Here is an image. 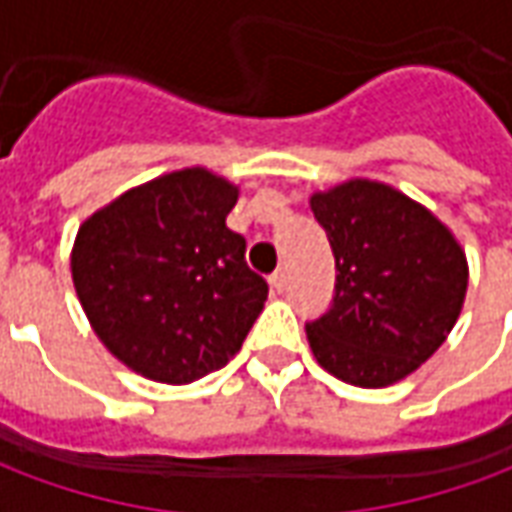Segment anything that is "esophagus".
Instances as JSON below:
<instances>
[{"mask_svg": "<svg viewBox=\"0 0 512 512\" xmlns=\"http://www.w3.org/2000/svg\"><path fill=\"white\" fill-rule=\"evenodd\" d=\"M271 288L282 293V290L288 288V274H285V268H277L274 274H271Z\"/></svg>", "mask_w": 512, "mask_h": 512, "instance_id": "esophagus-1", "label": "esophagus"}]
</instances>
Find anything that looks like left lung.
I'll list each match as a JSON object with an SVG mask.
<instances>
[{"mask_svg":"<svg viewBox=\"0 0 512 512\" xmlns=\"http://www.w3.org/2000/svg\"><path fill=\"white\" fill-rule=\"evenodd\" d=\"M310 208L337 266L332 307L307 323L312 354L345 384L403 381L461 315L469 266L458 238L425 205L378 180L315 191Z\"/></svg>","mask_w":512,"mask_h":512,"instance_id":"obj_1","label":"left lung"}]
</instances>
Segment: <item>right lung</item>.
Segmentation results:
<instances>
[{
	"mask_svg": "<svg viewBox=\"0 0 512 512\" xmlns=\"http://www.w3.org/2000/svg\"><path fill=\"white\" fill-rule=\"evenodd\" d=\"M238 186L205 167L128 189L79 227L71 252L87 321L139 376L191 384L224 367L263 312L266 279L227 227Z\"/></svg>",
	"mask_w": 512,
	"mask_h": 512,
	"instance_id": "obj_1",
	"label": "right lung"
}]
</instances>
